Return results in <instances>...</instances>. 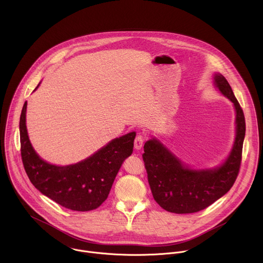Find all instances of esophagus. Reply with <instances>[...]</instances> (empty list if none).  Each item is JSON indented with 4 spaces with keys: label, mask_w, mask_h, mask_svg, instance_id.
<instances>
[{
    "label": "esophagus",
    "mask_w": 263,
    "mask_h": 263,
    "mask_svg": "<svg viewBox=\"0 0 263 263\" xmlns=\"http://www.w3.org/2000/svg\"><path fill=\"white\" fill-rule=\"evenodd\" d=\"M142 144H143V137H142V135L138 134L134 140V148L136 149V151H139V149L142 147Z\"/></svg>",
    "instance_id": "1"
}]
</instances>
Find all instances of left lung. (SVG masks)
Masks as SVG:
<instances>
[{"label":"left lung","instance_id":"left-lung-1","mask_svg":"<svg viewBox=\"0 0 263 263\" xmlns=\"http://www.w3.org/2000/svg\"><path fill=\"white\" fill-rule=\"evenodd\" d=\"M213 85L235 110V138L231 151L220 164L197 168L182 161L158 138L144 143L142 158L154 200L173 213H194L226 195L233 186L241 161L246 122L233 90L221 73H213Z\"/></svg>","mask_w":263,"mask_h":263}]
</instances>
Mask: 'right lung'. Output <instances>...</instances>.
Wrapping results in <instances>:
<instances>
[{"label": "right lung", "mask_w": 263, "mask_h": 263, "mask_svg": "<svg viewBox=\"0 0 263 263\" xmlns=\"http://www.w3.org/2000/svg\"><path fill=\"white\" fill-rule=\"evenodd\" d=\"M41 83L42 81L34 91ZM26 114L27 102L20 119L21 152L25 171L35 189L73 211H89L101 206L107 199L123 162L133 152L136 132L110 140L77 163L57 165L47 162L36 153L29 139Z\"/></svg>", "instance_id": "right-lung-1"}]
</instances>
